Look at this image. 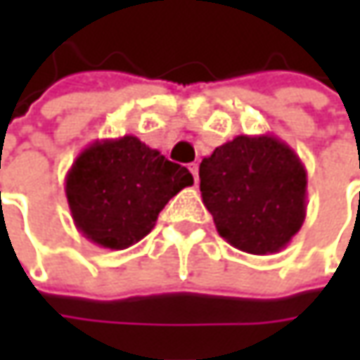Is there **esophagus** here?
Wrapping results in <instances>:
<instances>
[{
  "label": "esophagus",
  "instance_id": "obj_1",
  "mask_svg": "<svg viewBox=\"0 0 360 360\" xmlns=\"http://www.w3.org/2000/svg\"><path fill=\"white\" fill-rule=\"evenodd\" d=\"M188 168H190V172H192V176H194V182L198 184V164H196V162H192Z\"/></svg>",
  "mask_w": 360,
  "mask_h": 360
}]
</instances>
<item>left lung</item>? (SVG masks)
Instances as JSON below:
<instances>
[{"label": "left lung", "instance_id": "left-lung-1", "mask_svg": "<svg viewBox=\"0 0 360 360\" xmlns=\"http://www.w3.org/2000/svg\"><path fill=\"white\" fill-rule=\"evenodd\" d=\"M202 202L218 234L248 255L283 250L307 216V170L272 134H240L200 164Z\"/></svg>", "mask_w": 360, "mask_h": 360}]
</instances>
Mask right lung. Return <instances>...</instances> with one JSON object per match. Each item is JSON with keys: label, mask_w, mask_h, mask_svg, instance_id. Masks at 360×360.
I'll return each mask as SVG.
<instances>
[{"label": "right lung", "mask_w": 360, "mask_h": 360, "mask_svg": "<svg viewBox=\"0 0 360 360\" xmlns=\"http://www.w3.org/2000/svg\"><path fill=\"white\" fill-rule=\"evenodd\" d=\"M194 178L136 136L96 140L65 176V198L76 229L94 244L124 250L140 242L160 210Z\"/></svg>", "instance_id": "1"}]
</instances>
